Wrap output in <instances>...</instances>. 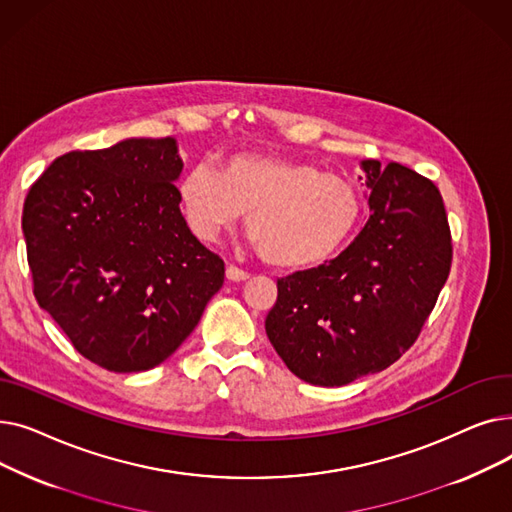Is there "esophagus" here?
Segmentation results:
<instances>
[{
    "label": "esophagus",
    "instance_id": "obj_1",
    "mask_svg": "<svg viewBox=\"0 0 512 512\" xmlns=\"http://www.w3.org/2000/svg\"><path fill=\"white\" fill-rule=\"evenodd\" d=\"M226 278L232 280V282H245V280H249V272L240 270V267H236V265L230 263V265L226 267Z\"/></svg>",
    "mask_w": 512,
    "mask_h": 512
}]
</instances>
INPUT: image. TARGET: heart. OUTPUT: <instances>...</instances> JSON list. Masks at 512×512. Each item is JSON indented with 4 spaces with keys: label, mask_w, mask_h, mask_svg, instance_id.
I'll return each instance as SVG.
<instances>
[{
    "label": "heart",
    "mask_w": 512,
    "mask_h": 512,
    "mask_svg": "<svg viewBox=\"0 0 512 512\" xmlns=\"http://www.w3.org/2000/svg\"><path fill=\"white\" fill-rule=\"evenodd\" d=\"M188 228L215 242L247 211V232L261 257L284 270H307L340 251L355 232L363 201L357 188L305 159L234 153L220 176L197 164L178 186Z\"/></svg>",
    "instance_id": "heart-1"
}]
</instances>
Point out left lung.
I'll return each mask as SVG.
<instances>
[{
  "instance_id": "obj_1",
  "label": "left lung",
  "mask_w": 512,
  "mask_h": 512,
  "mask_svg": "<svg viewBox=\"0 0 512 512\" xmlns=\"http://www.w3.org/2000/svg\"><path fill=\"white\" fill-rule=\"evenodd\" d=\"M371 218L336 259L278 278L265 332L297 378L344 386L382 371L419 338L452 265L438 186L400 164L363 161Z\"/></svg>"
}]
</instances>
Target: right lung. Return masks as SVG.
I'll use <instances>...</instances> for the list:
<instances>
[{"instance_id": "obj_1", "label": "right lung", "mask_w": 512, "mask_h": 512, "mask_svg": "<svg viewBox=\"0 0 512 512\" xmlns=\"http://www.w3.org/2000/svg\"><path fill=\"white\" fill-rule=\"evenodd\" d=\"M176 141L70 151L24 199L33 292L76 351L116 373L164 363L224 284V261L186 226Z\"/></svg>"}]
</instances>
